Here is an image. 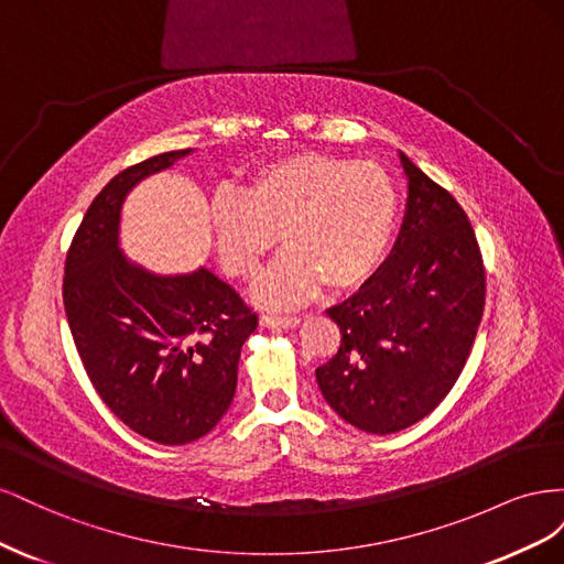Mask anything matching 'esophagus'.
I'll return each mask as SVG.
<instances>
[{"label": "esophagus", "instance_id": "esophagus-1", "mask_svg": "<svg viewBox=\"0 0 564 564\" xmlns=\"http://www.w3.org/2000/svg\"><path fill=\"white\" fill-rule=\"evenodd\" d=\"M299 322H301L299 317H289V315H284V317L263 315L261 317V324L268 329H294V327H299Z\"/></svg>", "mask_w": 564, "mask_h": 564}]
</instances>
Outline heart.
Here are the masks:
<instances>
[{"instance_id":"b5f03b06","label":"heart","mask_w":564,"mask_h":564,"mask_svg":"<svg viewBox=\"0 0 564 564\" xmlns=\"http://www.w3.org/2000/svg\"><path fill=\"white\" fill-rule=\"evenodd\" d=\"M400 199L386 169L322 152H294L256 166L242 193L218 191L209 228L218 263L253 280L280 240L256 299L270 308L301 303L324 284L350 292L383 263L398 228Z\"/></svg>"}]
</instances>
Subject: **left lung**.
Returning a JSON list of instances; mask_svg holds the SVG:
<instances>
[{"mask_svg":"<svg viewBox=\"0 0 564 564\" xmlns=\"http://www.w3.org/2000/svg\"><path fill=\"white\" fill-rule=\"evenodd\" d=\"M404 218L379 270L327 315L340 348L315 377L324 400L355 429L390 435L447 398L485 308V268L458 202L400 152Z\"/></svg>","mask_w":564,"mask_h":564,"instance_id":"obj_1","label":"left lung"}]
</instances>
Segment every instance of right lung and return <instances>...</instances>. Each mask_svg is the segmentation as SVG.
Wrapping results in <instances>:
<instances>
[{
	"mask_svg": "<svg viewBox=\"0 0 564 564\" xmlns=\"http://www.w3.org/2000/svg\"><path fill=\"white\" fill-rule=\"evenodd\" d=\"M172 150L119 172L82 218L63 303L82 365L110 412L160 445H187L224 419L256 317L209 268L155 272L122 249L135 185L193 155Z\"/></svg>",
	"mask_w": 564,
	"mask_h": 564,
	"instance_id": "right-lung-1",
	"label": "right lung"
}]
</instances>
